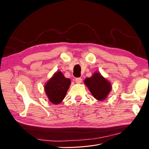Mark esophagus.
I'll return each mask as SVG.
<instances>
[{"label": "esophagus", "instance_id": "obj_1", "mask_svg": "<svg viewBox=\"0 0 149 149\" xmlns=\"http://www.w3.org/2000/svg\"><path fill=\"white\" fill-rule=\"evenodd\" d=\"M81 81H82V79L81 78H76L75 79V81L76 83H81Z\"/></svg>", "mask_w": 149, "mask_h": 149}]
</instances>
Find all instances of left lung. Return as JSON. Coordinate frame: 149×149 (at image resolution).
<instances>
[{
	"label": "left lung",
	"mask_w": 149,
	"mask_h": 149,
	"mask_svg": "<svg viewBox=\"0 0 149 149\" xmlns=\"http://www.w3.org/2000/svg\"><path fill=\"white\" fill-rule=\"evenodd\" d=\"M84 83L93 96L99 101L105 100L111 89V83L99 73H94L92 77L85 79Z\"/></svg>",
	"instance_id": "left-lung-1"
}]
</instances>
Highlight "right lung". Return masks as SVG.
Wrapping results in <instances>:
<instances>
[{
  "label": "right lung",
  "mask_w": 149,
  "mask_h": 149,
  "mask_svg": "<svg viewBox=\"0 0 149 149\" xmlns=\"http://www.w3.org/2000/svg\"><path fill=\"white\" fill-rule=\"evenodd\" d=\"M70 84L69 78H66L61 72H56L45 86L49 101L55 104L60 103L65 98Z\"/></svg>",
  "instance_id": "add662e5"
}]
</instances>
